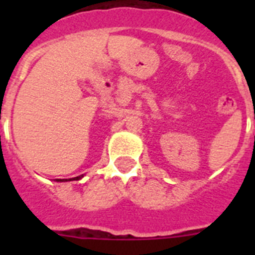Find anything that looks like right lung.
Wrapping results in <instances>:
<instances>
[{
    "label": "right lung",
    "mask_w": 255,
    "mask_h": 255,
    "mask_svg": "<svg viewBox=\"0 0 255 255\" xmlns=\"http://www.w3.org/2000/svg\"><path fill=\"white\" fill-rule=\"evenodd\" d=\"M83 176H84V175H80V176L73 177V179H56V181L65 182V181H71V180H80V179H83Z\"/></svg>",
    "instance_id": "obj_1"
}]
</instances>
